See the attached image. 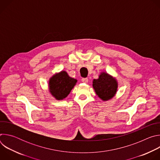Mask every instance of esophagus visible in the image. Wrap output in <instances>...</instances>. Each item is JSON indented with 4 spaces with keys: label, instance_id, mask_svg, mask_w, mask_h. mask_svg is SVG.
Returning a JSON list of instances; mask_svg holds the SVG:
<instances>
[{
    "label": "esophagus",
    "instance_id": "obj_1",
    "mask_svg": "<svg viewBox=\"0 0 160 160\" xmlns=\"http://www.w3.org/2000/svg\"><path fill=\"white\" fill-rule=\"evenodd\" d=\"M82 82L83 83H87L88 82V78H82Z\"/></svg>",
    "mask_w": 160,
    "mask_h": 160
}]
</instances>
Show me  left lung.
I'll return each instance as SVG.
<instances>
[{"instance_id": "1", "label": "left lung", "mask_w": 160, "mask_h": 160, "mask_svg": "<svg viewBox=\"0 0 160 160\" xmlns=\"http://www.w3.org/2000/svg\"><path fill=\"white\" fill-rule=\"evenodd\" d=\"M93 87L101 99L108 101L116 94L118 85L115 79L106 73H102L98 79L94 80Z\"/></svg>"}]
</instances>
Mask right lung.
<instances>
[{
	"instance_id": "right-lung-1",
	"label": "right lung",
	"mask_w": 160,
	"mask_h": 160,
	"mask_svg": "<svg viewBox=\"0 0 160 160\" xmlns=\"http://www.w3.org/2000/svg\"><path fill=\"white\" fill-rule=\"evenodd\" d=\"M77 82L76 79L68 76L66 72H61L50 79V92L56 99H62L70 94Z\"/></svg>"
}]
</instances>
